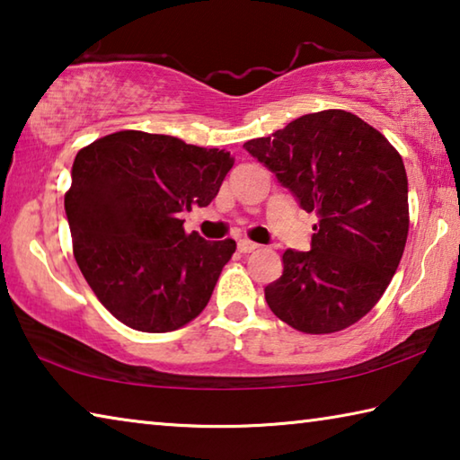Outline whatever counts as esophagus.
<instances>
[{
  "label": "esophagus",
  "instance_id": "obj_1",
  "mask_svg": "<svg viewBox=\"0 0 460 460\" xmlns=\"http://www.w3.org/2000/svg\"><path fill=\"white\" fill-rule=\"evenodd\" d=\"M258 247H260L258 243H253V241H249V239H239L237 241V249H239L241 253H252Z\"/></svg>",
  "mask_w": 460,
  "mask_h": 460
}]
</instances>
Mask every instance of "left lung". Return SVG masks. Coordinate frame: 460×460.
I'll list each match as a JSON object with an SVG mask.
<instances>
[{
  "instance_id": "obj_1",
  "label": "left lung",
  "mask_w": 460,
  "mask_h": 460,
  "mask_svg": "<svg viewBox=\"0 0 460 460\" xmlns=\"http://www.w3.org/2000/svg\"><path fill=\"white\" fill-rule=\"evenodd\" d=\"M243 147L318 217L310 252L286 249L282 276L263 290L271 313L308 334L355 324L377 305L406 247L402 155L341 109L302 115Z\"/></svg>"
}]
</instances>
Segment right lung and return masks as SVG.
Listing matches in <instances>:
<instances>
[{"label":"right lung","instance_id":"obj_1","mask_svg":"<svg viewBox=\"0 0 460 460\" xmlns=\"http://www.w3.org/2000/svg\"><path fill=\"white\" fill-rule=\"evenodd\" d=\"M231 166L219 147L134 129L76 154L65 194L75 260L118 321L168 332L202 313L235 241L186 235L181 215L211 205Z\"/></svg>","mask_w":460,"mask_h":460}]
</instances>
